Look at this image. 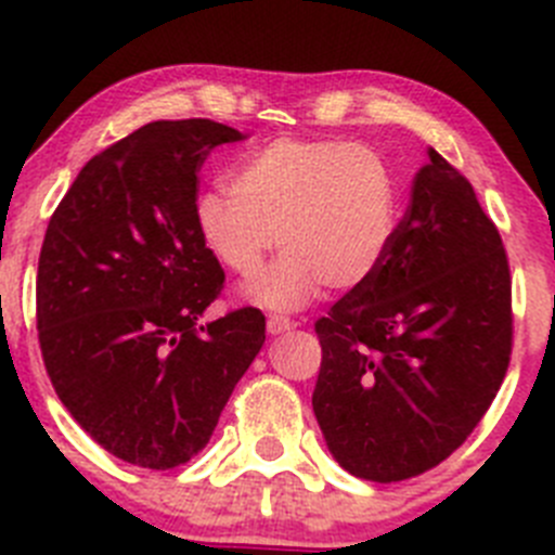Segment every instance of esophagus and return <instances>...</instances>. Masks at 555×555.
<instances>
[{
	"label": "esophagus",
	"instance_id": "1",
	"mask_svg": "<svg viewBox=\"0 0 555 555\" xmlns=\"http://www.w3.org/2000/svg\"><path fill=\"white\" fill-rule=\"evenodd\" d=\"M268 334L271 336H279V334H284V331H293L295 328V323L289 318H284V314H271V318H268Z\"/></svg>",
	"mask_w": 555,
	"mask_h": 555
}]
</instances>
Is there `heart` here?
I'll return each mask as SVG.
<instances>
[{"mask_svg":"<svg viewBox=\"0 0 555 555\" xmlns=\"http://www.w3.org/2000/svg\"><path fill=\"white\" fill-rule=\"evenodd\" d=\"M230 189L196 196V230L241 279L257 276L276 246L287 251L248 287V298L268 309L301 307L318 284L336 293L359 287L397 235V178L364 144L273 139L232 169Z\"/></svg>","mask_w":555,"mask_h":555,"instance_id":"b5f03b06","label":"heart"}]
</instances>
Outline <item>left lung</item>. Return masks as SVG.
<instances>
[{"mask_svg":"<svg viewBox=\"0 0 555 555\" xmlns=\"http://www.w3.org/2000/svg\"><path fill=\"white\" fill-rule=\"evenodd\" d=\"M386 260L314 323V416L336 463L402 481L474 433L512 356L504 243L474 185L429 147Z\"/></svg>","mask_w":555,"mask_h":555,"instance_id":"left-lung-1","label":"left lung"}]
</instances>
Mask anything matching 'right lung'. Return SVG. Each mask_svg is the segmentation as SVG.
Returning a JSON list of instances; mask_svg holds the SVG:
<instances>
[{"instance_id": "add662e5", "label": "right lung", "mask_w": 555, "mask_h": 555, "mask_svg": "<svg viewBox=\"0 0 555 555\" xmlns=\"http://www.w3.org/2000/svg\"><path fill=\"white\" fill-rule=\"evenodd\" d=\"M241 131L147 122L85 164L46 230L38 339L56 397L92 441L169 470L210 441L266 341V314L199 325L224 271L196 230V172Z\"/></svg>"}]
</instances>
